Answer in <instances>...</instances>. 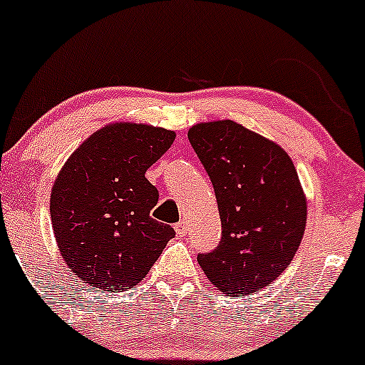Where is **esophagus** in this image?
<instances>
[{
    "instance_id": "obj_1",
    "label": "esophagus",
    "mask_w": 365,
    "mask_h": 365,
    "mask_svg": "<svg viewBox=\"0 0 365 365\" xmlns=\"http://www.w3.org/2000/svg\"><path fill=\"white\" fill-rule=\"evenodd\" d=\"M174 228H175V231H178V235H181V237L190 233V225H187V221H179Z\"/></svg>"
}]
</instances>
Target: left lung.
Segmentation results:
<instances>
[{
  "mask_svg": "<svg viewBox=\"0 0 365 365\" xmlns=\"http://www.w3.org/2000/svg\"><path fill=\"white\" fill-rule=\"evenodd\" d=\"M191 146L209 174L221 215V242L198 254L221 292L261 291L291 264L307 228V198L289 155L231 120L193 125Z\"/></svg>",
  "mask_w": 365,
  "mask_h": 365,
  "instance_id": "obj_1",
  "label": "left lung"
}]
</instances>
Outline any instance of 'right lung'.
Listing matches in <instances>:
<instances>
[{
	"label": "right lung",
	"mask_w": 365,
	"mask_h": 365,
	"mask_svg": "<svg viewBox=\"0 0 365 365\" xmlns=\"http://www.w3.org/2000/svg\"><path fill=\"white\" fill-rule=\"evenodd\" d=\"M175 132L111 123L92 134L58 172L50 215L66 264L99 291L121 292L144 280L172 226L150 212L158 190L146 170L172 146Z\"/></svg>",
	"instance_id": "1"
}]
</instances>
